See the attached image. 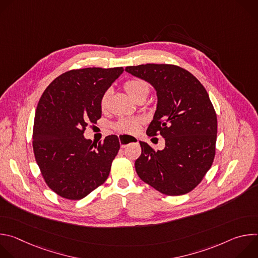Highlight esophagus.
Masks as SVG:
<instances>
[{
    "mask_svg": "<svg viewBox=\"0 0 258 258\" xmlns=\"http://www.w3.org/2000/svg\"><path fill=\"white\" fill-rule=\"evenodd\" d=\"M138 142H139V140L135 137L124 136V135L119 136V143H120L121 148H125V147L131 143H138Z\"/></svg>",
    "mask_w": 258,
    "mask_h": 258,
    "instance_id": "1",
    "label": "esophagus"
}]
</instances>
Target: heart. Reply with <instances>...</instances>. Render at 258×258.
Returning <instances> with one entry per match:
<instances>
[{
    "mask_svg": "<svg viewBox=\"0 0 258 258\" xmlns=\"http://www.w3.org/2000/svg\"><path fill=\"white\" fill-rule=\"evenodd\" d=\"M124 89L128 93V95L134 99L137 100L140 97L148 96L150 92V87L143 80H130L124 83ZM110 90L106 91L104 95L101 98L100 106L102 110H105L108 105V100L110 97ZM143 123V119L140 117H134V118H121L116 124L115 128L120 133L125 134H135L139 131L141 124Z\"/></svg>",
    "mask_w": 258,
    "mask_h": 258,
    "instance_id": "obj_1",
    "label": "heart"
}]
</instances>
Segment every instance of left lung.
Listing matches in <instances>:
<instances>
[{
	"label": "left lung",
	"mask_w": 258,
	"mask_h": 258,
	"mask_svg": "<svg viewBox=\"0 0 258 258\" xmlns=\"http://www.w3.org/2000/svg\"><path fill=\"white\" fill-rule=\"evenodd\" d=\"M125 71L149 83L157 106L147 135L164 138L162 150L140 142L135 167L140 178L168 196L189 193L202 180L215 155L217 119L201 83L186 69L169 64L127 66Z\"/></svg>",
	"instance_id": "left-lung-1"
}]
</instances>
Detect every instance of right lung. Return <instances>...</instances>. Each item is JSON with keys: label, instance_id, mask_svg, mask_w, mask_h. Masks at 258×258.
I'll use <instances>...</instances> for the list:
<instances>
[{"label": "right lung", "instance_id": "1", "mask_svg": "<svg viewBox=\"0 0 258 258\" xmlns=\"http://www.w3.org/2000/svg\"><path fill=\"white\" fill-rule=\"evenodd\" d=\"M123 72L122 67L84 68L55 79L35 110L32 147L51 190L80 200L107 179L120 148L117 136L93 143L84 136L88 123L102 115L101 98Z\"/></svg>", "mask_w": 258, "mask_h": 258}]
</instances>
